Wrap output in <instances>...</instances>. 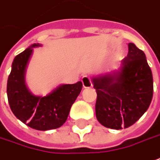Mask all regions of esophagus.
<instances>
[{"mask_svg":"<svg viewBox=\"0 0 160 160\" xmlns=\"http://www.w3.org/2000/svg\"><path fill=\"white\" fill-rule=\"evenodd\" d=\"M82 85L84 88H90L92 86V82L91 81V78L87 77V76H84L82 78Z\"/></svg>","mask_w":160,"mask_h":160,"instance_id":"1","label":"esophagus"}]
</instances>
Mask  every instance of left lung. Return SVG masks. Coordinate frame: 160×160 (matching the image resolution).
Here are the masks:
<instances>
[{
  "instance_id": "8db88e82",
  "label": "left lung",
  "mask_w": 160,
  "mask_h": 160,
  "mask_svg": "<svg viewBox=\"0 0 160 160\" xmlns=\"http://www.w3.org/2000/svg\"><path fill=\"white\" fill-rule=\"evenodd\" d=\"M120 71L92 78L97 92L96 117L108 128L133 125L146 112L153 95V79L145 54L129 43Z\"/></svg>"
}]
</instances>
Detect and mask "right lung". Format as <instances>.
Here are the masks:
<instances>
[{
	"label": "right lung",
	"mask_w": 160,
	"mask_h": 160,
	"mask_svg": "<svg viewBox=\"0 0 160 160\" xmlns=\"http://www.w3.org/2000/svg\"><path fill=\"white\" fill-rule=\"evenodd\" d=\"M39 46L33 44L15 57L8 78L7 94L10 109L16 117L32 128L45 131L64 124L73 103L81 92L82 83L60 85L45 97L32 95L25 85L24 73L32 48Z\"/></svg>",
	"instance_id": "right-lung-1"
}]
</instances>
